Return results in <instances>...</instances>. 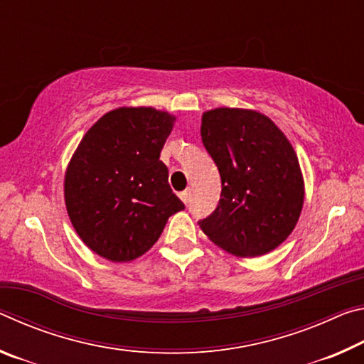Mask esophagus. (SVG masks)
Wrapping results in <instances>:
<instances>
[{"instance_id": "obj_1", "label": "esophagus", "mask_w": 364, "mask_h": 364, "mask_svg": "<svg viewBox=\"0 0 364 364\" xmlns=\"http://www.w3.org/2000/svg\"><path fill=\"white\" fill-rule=\"evenodd\" d=\"M180 197H181V200L184 202V204H188V202H189V189H184V191H181V193H180Z\"/></svg>"}]
</instances>
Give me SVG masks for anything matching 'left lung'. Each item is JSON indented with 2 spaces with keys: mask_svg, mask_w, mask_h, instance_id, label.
<instances>
[{
  "mask_svg": "<svg viewBox=\"0 0 364 364\" xmlns=\"http://www.w3.org/2000/svg\"><path fill=\"white\" fill-rule=\"evenodd\" d=\"M200 136L217 165L218 205L199 225L220 247L258 257L292 232L304 205V180L291 143L254 110L215 109L202 115Z\"/></svg>",
  "mask_w": 364,
  "mask_h": 364,
  "instance_id": "1",
  "label": "left lung"
}]
</instances>
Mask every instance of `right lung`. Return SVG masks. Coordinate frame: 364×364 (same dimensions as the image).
Listing matches in <instances>:
<instances>
[{"label":"right lung","instance_id":"right-lung-1","mask_svg":"<svg viewBox=\"0 0 364 364\" xmlns=\"http://www.w3.org/2000/svg\"><path fill=\"white\" fill-rule=\"evenodd\" d=\"M173 122L151 107L115 109L90 128L73 154L65 173L67 212L97 255L134 260L184 208L160 160Z\"/></svg>","mask_w":364,"mask_h":364}]
</instances>
